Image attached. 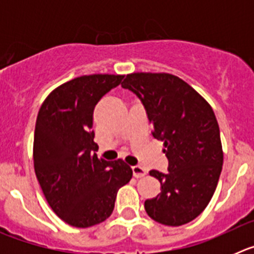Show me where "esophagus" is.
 <instances>
[{"instance_id":"obj_1","label":"esophagus","mask_w":254,"mask_h":254,"mask_svg":"<svg viewBox=\"0 0 254 254\" xmlns=\"http://www.w3.org/2000/svg\"><path fill=\"white\" fill-rule=\"evenodd\" d=\"M132 172H133V176L136 178H142V177L146 176V169H143L142 167H138V165L132 167Z\"/></svg>"}]
</instances>
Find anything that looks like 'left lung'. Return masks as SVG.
I'll use <instances>...</instances> for the list:
<instances>
[{
	"mask_svg": "<svg viewBox=\"0 0 254 254\" xmlns=\"http://www.w3.org/2000/svg\"><path fill=\"white\" fill-rule=\"evenodd\" d=\"M122 87L137 96L164 142L168 173L151 170L161 192L145 201L152 220L179 226L196 219L214 196L223 169V146L212 108L193 87L170 73L136 72Z\"/></svg>",
	"mask_w": 254,
	"mask_h": 254,
	"instance_id": "1",
	"label": "left lung"
}]
</instances>
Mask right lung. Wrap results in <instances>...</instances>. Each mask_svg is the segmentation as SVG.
I'll use <instances>...</instances> for the list:
<instances>
[{
    "instance_id": "obj_1",
    "label": "right lung",
    "mask_w": 254,
    "mask_h": 254,
    "mask_svg": "<svg viewBox=\"0 0 254 254\" xmlns=\"http://www.w3.org/2000/svg\"><path fill=\"white\" fill-rule=\"evenodd\" d=\"M122 75H85L52 91L37 117L34 132L35 176L47 202L60 219L75 228H89L111 216L117 192L132 178L122 159H99L94 142L96 103L118 86Z\"/></svg>"
}]
</instances>
